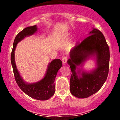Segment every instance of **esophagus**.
Here are the masks:
<instances>
[{"mask_svg":"<svg viewBox=\"0 0 120 120\" xmlns=\"http://www.w3.org/2000/svg\"><path fill=\"white\" fill-rule=\"evenodd\" d=\"M67 60H68V57H67V56H63V59H62V61H63V63H64V64L67 63Z\"/></svg>","mask_w":120,"mask_h":120,"instance_id":"esophagus-1","label":"esophagus"}]
</instances>
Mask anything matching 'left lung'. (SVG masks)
I'll return each instance as SVG.
<instances>
[{
	"instance_id": "1",
	"label": "left lung",
	"mask_w": 120,
	"mask_h": 120,
	"mask_svg": "<svg viewBox=\"0 0 120 120\" xmlns=\"http://www.w3.org/2000/svg\"><path fill=\"white\" fill-rule=\"evenodd\" d=\"M94 54L96 55L97 68L90 74L82 72V78L78 76L75 71L76 66ZM70 57L68 63L71 71L70 79L71 94L79 98H85L98 91L107 79L109 66V49L102 33L93 29L90 35L71 49Z\"/></svg>"
}]
</instances>
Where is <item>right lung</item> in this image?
Returning <instances> with one entry per match:
<instances>
[{"label":"right lung","instance_id":"1","mask_svg":"<svg viewBox=\"0 0 120 120\" xmlns=\"http://www.w3.org/2000/svg\"><path fill=\"white\" fill-rule=\"evenodd\" d=\"M37 30L36 25L29 26L24 29L16 35L13 42L11 61L15 80L21 90L32 98L39 100H46L50 98L55 93V79L57 71L63 65L61 60L55 59L52 60L49 64L45 77L39 82L32 84L26 83L23 81L17 71L15 61V50L17 44L25 37L35 33Z\"/></svg>","mask_w":120,"mask_h":120}]
</instances>
